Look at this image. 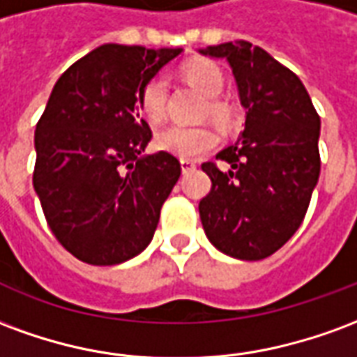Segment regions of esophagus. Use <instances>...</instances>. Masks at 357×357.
Wrapping results in <instances>:
<instances>
[{"label":"esophagus","instance_id":"esophagus-1","mask_svg":"<svg viewBox=\"0 0 357 357\" xmlns=\"http://www.w3.org/2000/svg\"><path fill=\"white\" fill-rule=\"evenodd\" d=\"M195 168H197V164H195L193 160H181V170H183V174H189V172H193Z\"/></svg>","mask_w":357,"mask_h":357}]
</instances>
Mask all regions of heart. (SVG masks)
Listing matches in <instances>:
<instances>
[{
  "label": "heart",
  "mask_w": 357,
  "mask_h": 357,
  "mask_svg": "<svg viewBox=\"0 0 357 357\" xmlns=\"http://www.w3.org/2000/svg\"><path fill=\"white\" fill-rule=\"evenodd\" d=\"M181 74L185 82L197 88L202 95H206V112L220 124H227L233 116L231 105L218 95L224 91L225 76L222 68L208 59H193L189 61ZM166 102H168V84L162 76H153L137 91L135 107L149 122H160L166 116ZM156 147L181 160H197L208 155L220 143V135L210 126H179L172 124L156 133Z\"/></svg>",
  "instance_id": "heart-1"
}]
</instances>
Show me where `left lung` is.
<instances>
[{
    "label": "left lung",
    "mask_w": 357,
    "mask_h": 357,
    "mask_svg": "<svg viewBox=\"0 0 357 357\" xmlns=\"http://www.w3.org/2000/svg\"><path fill=\"white\" fill-rule=\"evenodd\" d=\"M225 57L247 109L245 132L235 145L204 162L212 181L199 202L210 243L239 260H264L296 233L306 216L321 158L319 114L296 74L269 53L243 42L202 51Z\"/></svg>",
    "instance_id": "left-lung-1"
}]
</instances>
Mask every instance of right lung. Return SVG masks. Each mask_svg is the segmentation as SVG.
Masks as SVG:
<instances>
[{
	"mask_svg": "<svg viewBox=\"0 0 357 357\" xmlns=\"http://www.w3.org/2000/svg\"><path fill=\"white\" fill-rule=\"evenodd\" d=\"M181 47L107 43L68 66L36 124L32 183L55 239L82 262L114 266L145 250L181 174L135 97Z\"/></svg>",
	"mask_w": 357,
	"mask_h": 357,
	"instance_id": "add662e5",
	"label": "right lung"
}]
</instances>
